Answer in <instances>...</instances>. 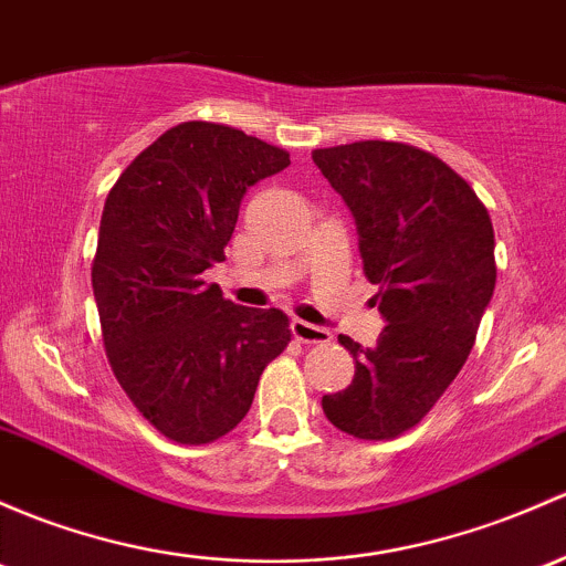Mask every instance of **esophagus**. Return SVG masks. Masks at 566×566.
<instances>
[{
    "label": "esophagus",
    "instance_id": "esophagus-1",
    "mask_svg": "<svg viewBox=\"0 0 566 566\" xmlns=\"http://www.w3.org/2000/svg\"><path fill=\"white\" fill-rule=\"evenodd\" d=\"M293 336L303 344H328L333 338L328 328H319V325L306 323V319H293Z\"/></svg>",
    "mask_w": 566,
    "mask_h": 566
}]
</instances>
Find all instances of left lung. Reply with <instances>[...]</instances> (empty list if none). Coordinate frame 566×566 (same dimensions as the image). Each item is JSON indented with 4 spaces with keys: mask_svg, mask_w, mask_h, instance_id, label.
<instances>
[{
    "mask_svg": "<svg viewBox=\"0 0 566 566\" xmlns=\"http://www.w3.org/2000/svg\"><path fill=\"white\" fill-rule=\"evenodd\" d=\"M312 159L353 211L363 273L388 323L374 347L338 336L355 379L323 396V412L349 437L396 439L472 353L496 287L491 217L453 168L407 143L358 140L314 148Z\"/></svg>",
    "mask_w": 566,
    "mask_h": 566,
    "instance_id": "obj_1",
    "label": "left lung"
}]
</instances>
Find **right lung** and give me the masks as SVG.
<instances>
[{
	"mask_svg": "<svg viewBox=\"0 0 566 566\" xmlns=\"http://www.w3.org/2000/svg\"><path fill=\"white\" fill-rule=\"evenodd\" d=\"M287 165L284 148L241 129L184 122L105 200L92 263L105 353L129 401L174 442L233 431L293 336L284 312L238 306L203 282L224 260L247 189Z\"/></svg>",
	"mask_w": 566,
	"mask_h": 566,
	"instance_id": "1",
	"label": "right lung"
}]
</instances>
